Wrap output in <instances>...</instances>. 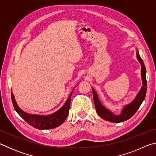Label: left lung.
<instances>
[{
  "mask_svg": "<svg viewBox=\"0 0 156 156\" xmlns=\"http://www.w3.org/2000/svg\"><path fill=\"white\" fill-rule=\"evenodd\" d=\"M136 56L138 60V61L141 65V76L142 80V86L140 90L138 92V94H137L135 99H134L130 104L126 105V106L123 108V109L122 110V112H121V113L120 115H114L112 112H110V111L108 110L107 108H105L103 105L101 104V102H100L96 92L95 91L93 88H92L94 104L96 112L98 113V114L105 120L109 121V122H121L126 120H129V118H131L132 116L135 114L136 112L139 109V107H140L142 102H143L147 93L146 68H145L143 60H142L140 56L138 51H136Z\"/></svg>",
  "mask_w": 156,
  "mask_h": 156,
  "instance_id": "1",
  "label": "left lung"
}]
</instances>
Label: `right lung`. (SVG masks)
<instances>
[{
  "label": "right lung",
  "mask_w": 156,
  "mask_h": 156,
  "mask_svg": "<svg viewBox=\"0 0 156 156\" xmlns=\"http://www.w3.org/2000/svg\"><path fill=\"white\" fill-rule=\"evenodd\" d=\"M73 93V91L69 96L68 99L65 103V105L54 113L49 115H40L36 114H29V113L24 112L18 106L14 98V96L12 92L11 96L12 103L14 107L19 115L23 119H24L29 125L32 126L33 127L38 129H50L56 128L57 126L65 122L66 118H67L69 111L70 107V102L71 97Z\"/></svg>",
  "instance_id": "add662e5"
}]
</instances>
